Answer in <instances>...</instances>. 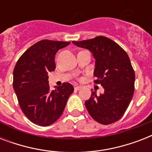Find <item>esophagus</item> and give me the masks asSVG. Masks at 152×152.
Listing matches in <instances>:
<instances>
[{
    "instance_id": "34e87169",
    "label": "esophagus",
    "mask_w": 152,
    "mask_h": 152,
    "mask_svg": "<svg viewBox=\"0 0 152 152\" xmlns=\"http://www.w3.org/2000/svg\"><path fill=\"white\" fill-rule=\"evenodd\" d=\"M81 88H82V87L81 86H76L75 88H74V89L76 91H79V90H80Z\"/></svg>"
}]
</instances>
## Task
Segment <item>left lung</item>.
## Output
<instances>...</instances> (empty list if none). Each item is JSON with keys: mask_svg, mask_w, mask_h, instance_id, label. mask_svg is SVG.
<instances>
[{"mask_svg": "<svg viewBox=\"0 0 152 152\" xmlns=\"http://www.w3.org/2000/svg\"><path fill=\"white\" fill-rule=\"evenodd\" d=\"M72 43L92 53L95 59L94 82L104 88L103 94L97 95L92 91L85 102L89 114L102 125L120 120L129 106L135 88V72L127 53L104 36Z\"/></svg>", "mask_w": 152, "mask_h": 152, "instance_id": "left-lung-1", "label": "left lung"}]
</instances>
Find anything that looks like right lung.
<instances>
[{"label":"right lung","instance_id":"1","mask_svg":"<svg viewBox=\"0 0 152 152\" xmlns=\"http://www.w3.org/2000/svg\"><path fill=\"white\" fill-rule=\"evenodd\" d=\"M70 42L44 39L28 48L13 70V88L20 108L32 123L48 126L61 116L74 88L71 83L51 90L48 73L56 69L55 55Z\"/></svg>","mask_w":152,"mask_h":152}]
</instances>
